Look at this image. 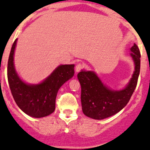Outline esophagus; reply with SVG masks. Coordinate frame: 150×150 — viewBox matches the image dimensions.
I'll return each mask as SVG.
<instances>
[{
	"instance_id": "1",
	"label": "esophagus",
	"mask_w": 150,
	"mask_h": 150,
	"mask_svg": "<svg viewBox=\"0 0 150 150\" xmlns=\"http://www.w3.org/2000/svg\"><path fill=\"white\" fill-rule=\"evenodd\" d=\"M82 65L81 64V63H79V64H77L76 66H75V72L76 73H78V72H80L81 70L82 69Z\"/></svg>"
}]
</instances>
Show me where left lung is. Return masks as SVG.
I'll return each mask as SVG.
<instances>
[{"label":"left lung","mask_w":150,"mask_h":150,"mask_svg":"<svg viewBox=\"0 0 150 150\" xmlns=\"http://www.w3.org/2000/svg\"><path fill=\"white\" fill-rule=\"evenodd\" d=\"M130 51V56L134 63V72L123 89H111L92 70L82 69L77 74L81 85L82 109L85 116L95 120L104 119L121 111L130 101L137 85L140 69L138 47L134 44Z\"/></svg>","instance_id":"8db88e82"}]
</instances>
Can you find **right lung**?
Wrapping results in <instances>:
<instances>
[{"label": "right lung", "mask_w": 150, "mask_h": 150, "mask_svg": "<svg viewBox=\"0 0 150 150\" xmlns=\"http://www.w3.org/2000/svg\"><path fill=\"white\" fill-rule=\"evenodd\" d=\"M17 42L18 39L12 46L8 63V80L13 97L18 107L28 116L37 118L49 116L56 108L59 89L73 77L75 65H60L39 83H27L15 69L14 56Z\"/></svg>", "instance_id": "1"}]
</instances>
